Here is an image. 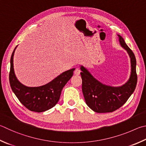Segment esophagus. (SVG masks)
<instances>
[{"label": "esophagus", "mask_w": 146, "mask_h": 146, "mask_svg": "<svg viewBox=\"0 0 146 146\" xmlns=\"http://www.w3.org/2000/svg\"><path fill=\"white\" fill-rule=\"evenodd\" d=\"M80 72H81V71H80V69L76 68L75 71H74V73H75V75H80Z\"/></svg>", "instance_id": "34e87169"}]
</instances>
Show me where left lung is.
Returning <instances> with one entry per match:
<instances>
[{
	"instance_id": "obj_1",
	"label": "left lung",
	"mask_w": 146,
	"mask_h": 146,
	"mask_svg": "<svg viewBox=\"0 0 146 146\" xmlns=\"http://www.w3.org/2000/svg\"><path fill=\"white\" fill-rule=\"evenodd\" d=\"M121 46L125 49L131 60V75L129 80L119 87H112L101 83L89 71L80 66L82 79V92L87 106L97 113L112 112L122 107L133 94L137 86L136 59L132 50L126 44L120 35Z\"/></svg>"
}]
</instances>
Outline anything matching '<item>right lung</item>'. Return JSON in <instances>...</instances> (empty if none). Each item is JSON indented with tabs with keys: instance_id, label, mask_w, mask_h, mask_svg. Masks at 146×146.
Listing matches in <instances>:
<instances>
[{
	"instance_id": "right-lung-1",
	"label": "right lung",
	"mask_w": 146,
	"mask_h": 146,
	"mask_svg": "<svg viewBox=\"0 0 146 146\" xmlns=\"http://www.w3.org/2000/svg\"><path fill=\"white\" fill-rule=\"evenodd\" d=\"M11 57L9 83L12 91L22 104L31 111L42 112L54 107L59 102L61 91L73 75L75 68L64 71L44 86L27 87L20 83L15 75L13 68V56Z\"/></svg>"
}]
</instances>
